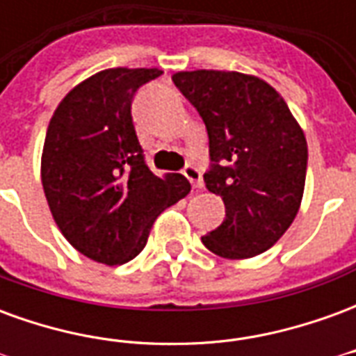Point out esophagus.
Listing matches in <instances>:
<instances>
[{
	"label": "esophagus",
	"mask_w": 356,
	"mask_h": 356,
	"mask_svg": "<svg viewBox=\"0 0 356 356\" xmlns=\"http://www.w3.org/2000/svg\"><path fill=\"white\" fill-rule=\"evenodd\" d=\"M183 175H185L191 183H193L194 188H202L204 186V181H202V173L200 170H196L194 165H186L185 170H183Z\"/></svg>",
	"instance_id": "1"
}]
</instances>
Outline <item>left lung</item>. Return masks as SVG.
<instances>
[{
	"label": "left lung",
	"mask_w": 356,
	"mask_h": 356,
	"mask_svg": "<svg viewBox=\"0 0 356 356\" xmlns=\"http://www.w3.org/2000/svg\"><path fill=\"white\" fill-rule=\"evenodd\" d=\"M206 124L209 193L225 202V221L202 236L225 259L267 252L298 216L307 173V140L288 104L267 81L242 72H175Z\"/></svg>",
	"instance_id": "left-lung-1"
}]
</instances>
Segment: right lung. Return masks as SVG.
<instances>
[{"mask_svg": "<svg viewBox=\"0 0 356 356\" xmlns=\"http://www.w3.org/2000/svg\"><path fill=\"white\" fill-rule=\"evenodd\" d=\"M160 68H106L70 89L53 112L42 152L51 216L89 259L122 265L147 246L156 217L191 193L181 173L156 177L135 133V91Z\"/></svg>", "mask_w": 356, "mask_h": 356, "instance_id": "add662e5", "label": "right lung"}]
</instances>
